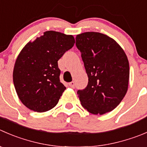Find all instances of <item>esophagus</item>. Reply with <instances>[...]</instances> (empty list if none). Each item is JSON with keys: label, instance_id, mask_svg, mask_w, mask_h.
Masks as SVG:
<instances>
[{"label": "esophagus", "instance_id": "34e87169", "mask_svg": "<svg viewBox=\"0 0 147 147\" xmlns=\"http://www.w3.org/2000/svg\"><path fill=\"white\" fill-rule=\"evenodd\" d=\"M69 86L70 87V88H75V82H74V81H72V82H70L69 83Z\"/></svg>", "mask_w": 147, "mask_h": 147}]
</instances>
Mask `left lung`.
Here are the masks:
<instances>
[{
	"mask_svg": "<svg viewBox=\"0 0 147 147\" xmlns=\"http://www.w3.org/2000/svg\"><path fill=\"white\" fill-rule=\"evenodd\" d=\"M88 83L78 94L82 107L92 114L111 111L128 90L129 64L124 51L111 37L98 32L77 35Z\"/></svg>",
	"mask_w": 147,
	"mask_h": 147,
	"instance_id": "8db88e82",
	"label": "left lung"
}]
</instances>
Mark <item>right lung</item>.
I'll list each match as a JSON object with an SVG mask.
<instances>
[{
    "instance_id": "add662e5",
    "label": "right lung",
    "mask_w": 147,
    "mask_h": 147,
    "mask_svg": "<svg viewBox=\"0 0 147 147\" xmlns=\"http://www.w3.org/2000/svg\"><path fill=\"white\" fill-rule=\"evenodd\" d=\"M74 44L72 35L47 31L23 48L14 65L13 79L25 106L41 113L57 104L66 89L59 80L57 62Z\"/></svg>"
}]
</instances>
